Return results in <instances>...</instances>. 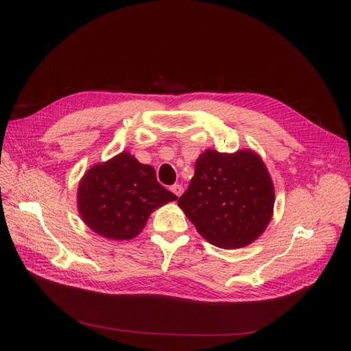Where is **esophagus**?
<instances>
[{
	"mask_svg": "<svg viewBox=\"0 0 351 351\" xmlns=\"http://www.w3.org/2000/svg\"><path fill=\"white\" fill-rule=\"evenodd\" d=\"M171 191L179 197L182 193H183V186L182 185H179V183H175V185L171 188Z\"/></svg>",
	"mask_w": 351,
	"mask_h": 351,
	"instance_id": "1",
	"label": "esophagus"
}]
</instances>
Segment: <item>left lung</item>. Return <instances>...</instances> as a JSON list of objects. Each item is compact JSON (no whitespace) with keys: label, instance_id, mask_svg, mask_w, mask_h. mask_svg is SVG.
Returning <instances> with one entry per match:
<instances>
[{"label":"left lung","instance_id":"obj_1","mask_svg":"<svg viewBox=\"0 0 351 351\" xmlns=\"http://www.w3.org/2000/svg\"><path fill=\"white\" fill-rule=\"evenodd\" d=\"M178 205L209 243L239 249L267 228L274 188L265 162L253 151L208 149L197 158L195 175Z\"/></svg>","mask_w":351,"mask_h":351}]
</instances>
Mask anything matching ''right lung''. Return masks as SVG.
I'll use <instances>...</instances> for the list:
<instances>
[{
  "label": "right lung",
  "instance_id": "add662e5",
  "mask_svg": "<svg viewBox=\"0 0 351 351\" xmlns=\"http://www.w3.org/2000/svg\"><path fill=\"white\" fill-rule=\"evenodd\" d=\"M176 199L156 180L151 165L121 152L85 172L78 186V212L95 233L129 241L143 230L155 209Z\"/></svg>",
  "mask_w": 351,
  "mask_h": 351
}]
</instances>
